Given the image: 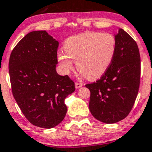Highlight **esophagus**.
<instances>
[{
    "label": "esophagus",
    "instance_id": "esophagus-1",
    "mask_svg": "<svg viewBox=\"0 0 152 152\" xmlns=\"http://www.w3.org/2000/svg\"><path fill=\"white\" fill-rule=\"evenodd\" d=\"M75 86H76V89H80V87L83 86V84L80 83H75Z\"/></svg>",
    "mask_w": 152,
    "mask_h": 152
}]
</instances>
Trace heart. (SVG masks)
<instances>
[{"label":"heart","mask_w":152,"mask_h":152,"mask_svg":"<svg viewBox=\"0 0 152 152\" xmlns=\"http://www.w3.org/2000/svg\"><path fill=\"white\" fill-rule=\"evenodd\" d=\"M66 54L60 52L58 60L69 74L74 63L82 76L90 80L101 77L113 63L116 50L115 38L111 34L86 32L67 39L63 45Z\"/></svg>","instance_id":"1"}]
</instances>
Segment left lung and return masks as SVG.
I'll list each match as a JSON object with an SVG mask.
<instances>
[{"instance_id": "8db88e82", "label": "left lung", "mask_w": 152, "mask_h": 152, "mask_svg": "<svg viewBox=\"0 0 152 152\" xmlns=\"http://www.w3.org/2000/svg\"><path fill=\"white\" fill-rule=\"evenodd\" d=\"M116 50L113 63L101 79L86 87L90 90L89 107L102 122H118L129 114L140 84L141 60L136 42L122 29L115 34Z\"/></svg>"}]
</instances>
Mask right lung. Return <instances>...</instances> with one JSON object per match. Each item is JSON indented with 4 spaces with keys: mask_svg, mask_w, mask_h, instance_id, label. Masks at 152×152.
<instances>
[{
    "mask_svg": "<svg viewBox=\"0 0 152 152\" xmlns=\"http://www.w3.org/2000/svg\"><path fill=\"white\" fill-rule=\"evenodd\" d=\"M58 47L46 30L32 31L16 45L9 60L13 96L29 122L43 129L63 121L65 99L75 91L74 82L56 72Z\"/></svg>",
    "mask_w": 152,
    "mask_h": 152,
    "instance_id": "obj_1",
    "label": "right lung"
}]
</instances>
